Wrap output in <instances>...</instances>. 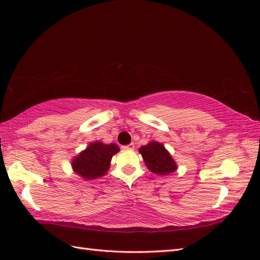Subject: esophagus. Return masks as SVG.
I'll use <instances>...</instances> for the list:
<instances>
[{
  "instance_id": "1",
  "label": "esophagus",
  "mask_w": 260,
  "mask_h": 260,
  "mask_svg": "<svg viewBox=\"0 0 260 260\" xmlns=\"http://www.w3.org/2000/svg\"><path fill=\"white\" fill-rule=\"evenodd\" d=\"M123 149H135V144L131 143L129 145H125V146H122Z\"/></svg>"
}]
</instances>
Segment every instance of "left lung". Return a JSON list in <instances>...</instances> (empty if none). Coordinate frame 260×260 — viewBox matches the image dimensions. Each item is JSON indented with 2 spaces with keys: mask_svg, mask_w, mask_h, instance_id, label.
Here are the masks:
<instances>
[{
  "mask_svg": "<svg viewBox=\"0 0 260 260\" xmlns=\"http://www.w3.org/2000/svg\"><path fill=\"white\" fill-rule=\"evenodd\" d=\"M139 153L142 155L147 169L153 174L167 176L178 169L175 159L166 147L157 141L152 140L146 145L141 146Z\"/></svg>",
  "mask_w": 260,
  "mask_h": 260,
  "instance_id": "8db88e82",
  "label": "left lung"
}]
</instances>
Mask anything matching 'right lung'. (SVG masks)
<instances>
[{"label": "right lung", "instance_id": "add662e5", "mask_svg": "<svg viewBox=\"0 0 260 260\" xmlns=\"http://www.w3.org/2000/svg\"><path fill=\"white\" fill-rule=\"evenodd\" d=\"M120 151L117 144H104L100 141L91 142L84 151L75 156L72 167L76 175L84 180H94L106 175L113 156Z\"/></svg>", "mask_w": 260, "mask_h": 260}]
</instances>
